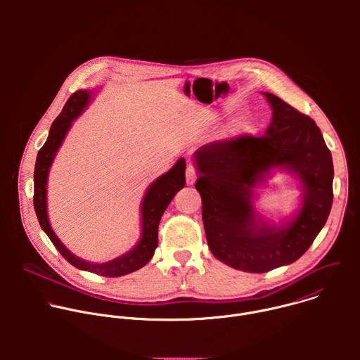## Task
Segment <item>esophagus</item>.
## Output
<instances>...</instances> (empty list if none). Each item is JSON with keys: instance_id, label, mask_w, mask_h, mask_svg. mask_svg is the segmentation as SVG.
<instances>
[{"instance_id": "esophagus-1", "label": "esophagus", "mask_w": 360, "mask_h": 360, "mask_svg": "<svg viewBox=\"0 0 360 360\" xmlns=\"http://www.w3.org/2000/svg\"><path fill=\"white\" fill-rule=\"evenodd\" d=\"M196 181V169L192 165L186 167V185H193Z\"/></svg>"}]
</instances>
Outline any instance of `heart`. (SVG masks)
Segmentation results:
<instances>
[{"instance_id": "heart-1", "label": "heart", "mask_w": 360, "mask_h": 360, "mask_svg": "<svg viewBox=\"0 0 360 360\" xmlns=\"http://www.w3.org/2000/svg\"><path fill=\"white\" fill-rule=\"evenodd\" d=\"M242 127H243V122H242Z\"/></svg>"}]
</instances>
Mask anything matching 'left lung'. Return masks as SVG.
Returning a JSON list of instances; mask_svg holds the SVG:
<instances>
[{"instance_id":"8db88e82","label":"left lung","mask_w":360,"mask_h":360,"mask_svg":"<svg viewBox=\"0 0 360 360\" xmlns=\"http://www.w3.org/2000/svg\"><path fill=\"white\" fill-rule=\"evenodd\" d=\"M272 107L265 135H240L200 146L195 152L208 246L225 265L264 274L297 261L325 226L333 200V162L321 129L279 96L264 92ZM274 167L302 184V207L281 226L252 210V188Z\"/></svg>"}]
</instances>
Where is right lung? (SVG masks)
Wrapping results in <instances>:
<instances>
[{
    "label": "right lung",
    "instance_id": "add662e5",
    "mask_svg": "<svg viewBox=\"0 0 360 360\" xmlns=\"http://www.w3.org/2000/svg\"><path fill=\"white\" fill-rule=\"evenodd\" d=\"M89 91L79 89L74 92L68 98L67 104L63 108V112L56 118L53 125H51L48 138L37 155L34 171V210L42 231L48 235L51 242L54 243L58 252L72 266L101 276L117 278L135 272L150 261L153 252H155L158 246V225L161 217L168 208V205L175 193L185 186L186 164L184 158L178 160L172 169H169L167 174L161 175L149 185L141 207L142 235L139 242L129 252L104 264H92L77 258L74 253H71L64 246V243H61V240L57 238L53 228L49 225L46 214V181L51 164H53L56 153L58 152L68 129L71 128V122L84 112V110L89 104Z\"/></svg>",
    "mask_w": 360,
    "mask_h": 360
}]
</instances>
